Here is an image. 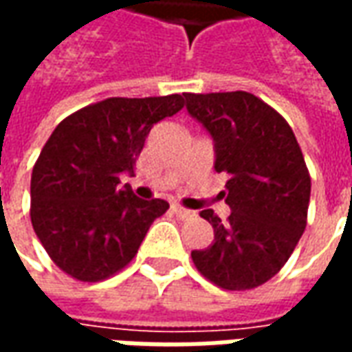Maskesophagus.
<instances>
[{"label": "esophagus", "instance_id": "1", "mask_svg": "<svg viewBox=\"0 0 352 352\" xmlns=\"http://www.w3.org/2000/svg\"><path fill=\"white\" fill-rule=\"evenodd\" d=\"M171 209H173V213H175L179 219H192V217H194V211H190V209H186V207L183 206H173Z\"/></svg>", "mask_w": 352, "mask_h": 352}]
</instances>
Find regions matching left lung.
<instances>
[{
	"mask_svg": "<svg viewBox=\"0 0 352 352\" xmlns=\"http://www.w3.org/2000/svg\"><path fill=\"white\" fill-rule=\"evenodd\" d=\"M186 109L214 141V169L228 173L221 221L213 209V243L192 251L198 272L224 290H251L287 264L307 224L311 177L283 116L254 94H184Z\"/></svg>",
	"mask_w": 352,
	"mask_h": 352,
	"instance_id": "left-lung-1",
	"label": "left lung"
}]
</instances>
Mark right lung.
I'll list each match as a JSON object with an SVG mask.
<instances>
[{
  "mask_svg": "<svg viewBox=\"0 0 352 352\" xmlns=\"http://www.w3.org/2000/svg\"><path fill=\"white\" fill-rule=\"evenodd\" d=\"M184 107L181 94L107 98L58 124L32 171L30 217L50 260L85 283L109 279L138 254L164 199L138 198L133 173L154 124Z\"/></svg>",
  "mask_w": 352,
  "mask_h": 352,
  "instance_id": "obj_1",
  "label": "right lung"
}]
</instances>
